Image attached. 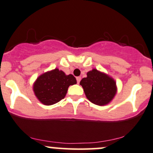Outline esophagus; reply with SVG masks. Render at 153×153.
Returning a JSON list of instances; mask_svg holds the SVG:
<instances>
[{
	"instance_id": "34e87169",
	"label": "esophagus",
	"mask_w": 153,
	"mask_h": 153,
	"mask_svg": "<svg viewBox=\"0 0 153 153\" xmlns=\"http://www.w3.org/2000/svg\"><path fill=\"white\" fill-rule=\"evenodd\" d=\"M76 80H77V82H78V83L79 84V82H80V80H81V78H80V77H77Z\"/></svg>"
}]
</instances>
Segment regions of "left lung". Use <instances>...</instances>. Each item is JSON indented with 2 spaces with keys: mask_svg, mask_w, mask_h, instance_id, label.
Segmentation results:
<instances>
[{
  "mask_svg": "<svg viewBox=\"0 0 153 153\" xmlns=\"http://www.w3.org/2000/svg\"><path fill=\"white\" fill-rule=\"evenodd\" d=\"M80 85L87 99L98 106L108 104L117 92L114 79L96 69L88 72L87 77L80 80Z\"/></svg>",
  "mask_w": 153,
  "mask_h": 153,
  "instance_id": "1",
  "label": "left lung"
}]
</instances>
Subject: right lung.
Segmentation results:
<instances>
[{
	"label": "right lung",
	"mask_w": 153,
	"mask_h": 153,
	"mask_svg": "<svg viewBox=\"0 0 153 153\" xmlns=\"http://www.w3.org/2000/svg\"><path fill=\"white\" fill-rule=\"evenodd\" d=\"M76 83L73 75L55 68L39 75L34 82L33 91L40 102L50 106L64 99L70 85Z\"/></svg>",
	"instance_id": "1"
}]
</instances>
